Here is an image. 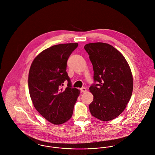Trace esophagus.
Listing matches in <instances>:
<instances>
[{
  "label": "esophagus",
  "instance_id": "obj_1",
  "mask_svg": "<svg viewBox=\"0 0 155 155\" xmlns=\"http://www.w3.org/2000/svg\"><path fill=\"white\" fill-rule=\"evenodd\" d=\"M80 91H81V93H84V92H86L87 91V90H86V89L85 87H83V88L80 89Z\"/></svg>",
  "mask_w": 155,
  "mask_h": 155
}]
</instances>
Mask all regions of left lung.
<instances>
[{"mask_svg":"<svg viewBox=\"0 0 155 155\" xmlns=\"http://www.w3.org/2000/svg\"><path fill=\"white\" fill-rule=\"evenodd\" d=\"M93 65L94 80L90 87L93 100L89 110L93 117L107 122L116 119L126 108L133 91V77L123 54L104 42L84 47Z\"/></svg>","mask_w":155,"mask_h":155,"instance_id":"left-lung-1","label":"left lung"}]
</instances>
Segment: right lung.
<instances>
[{"mask_svg": "<svg viewBox=\"0 0 155 155\" xmlns=\"http://www.w3.org/2000/svg\"><path fill=\"white\" fill-rule=\"evenodd\" d=\"M78 43L62 44L48 48L33 62L29 72L28 85L33 104L47 120L56 125L68 121L80 91L71 86L66 72L68 59L78 47ZM68 81L64 90V81Z\"/></svg>", "mask_w": 155, "mask_h": 155, "instance_id": "add662e5", "label": "right lung"}]
</instances>
